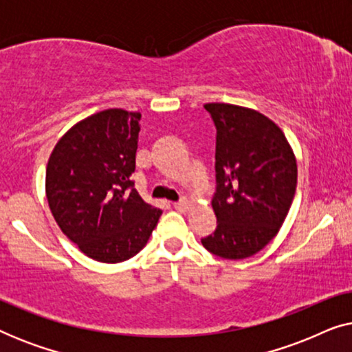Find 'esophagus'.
Listing matches in <instances>:
<instances>
[{
	"mask_svg": "<svg viewBox=\"0 0 352 352\" xmlns=\"http://www.w3.org/2000/svg\"><path fill=\"white\" fill-rule=\"evenodd\" d=\"M173 206H175L176 210H181V211H186L190 208V201L187 199H182L181 201H177V204H173Z\"/></svg>",
	"mask_w": 352,
	"mask_h": 352,
	"instance_id": "esophagus-1",
	"label": "esophagus"
}]
</instances>
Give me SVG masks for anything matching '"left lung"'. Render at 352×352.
Returning <instances> with one entry per match:
<instances>
[{
  "instance_id": "left-lung-1",
  "label": "left lung",
  "mask_w": 352,
  "mask_h": 352,
  "mask_svg": "<svg viewBox=\"0 0 352 352\" xmlns=\"http://www.w3.org/2000/svg\"><path fill=\"white\" fill-rule=\"evenodd\" d=\"M216 126L218 228L201 245L226 259L253 256L276 237L296 190L298 166L285 134L258 110L211 102Z\"/></svg>"
}]
</instances>
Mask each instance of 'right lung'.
Here are the masks:
<instances>
[{
    "label": "right lung",
    "mask_w": 352,
    "mask_h": 352,
    "mask_svg": "<svg viewBox=\"0 0 352 352\" xmlns=\"http://www.w3.org/2000/svg\"><path fill=\"white\" fill-rule=\"evenodd\" d=\"M139 120L141 113L123 109L91 115L57 141L47 160L46 199L57 226L99 263L138 254L162 216L129 179L136 168Z\"/></svg>",
    "instance_id": "1"
}]
</instances>
